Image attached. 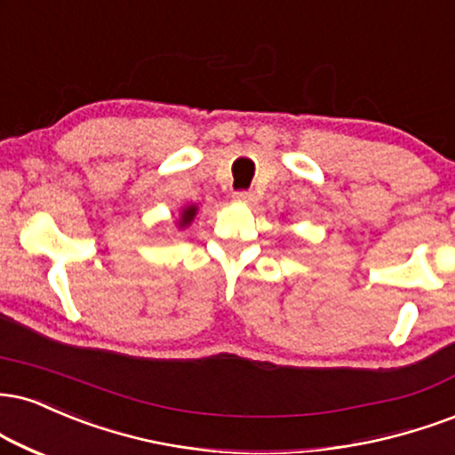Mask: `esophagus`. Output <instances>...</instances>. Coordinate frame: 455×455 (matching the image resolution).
<instances>
[{
    "label": "esophagus",
    "instance_id": "esophagus-1",
    "mask_svg": "<svg viewBox=\"0 0 455 455\" xmlns=\"http://www.w3.org/2000/svg\"><path fill=\"white\" fill-rule=\"evenodd\" d=\"M235 199L243 201V204H251L256 196H254V193H251V190H237V193H235Z\"/></svg>",
    "mask_w": 455,
    "mask_h": 455
}]
</instances>
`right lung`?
Instances as JSON below:
<instances>
[{"label":"right lung","instance_id":"obj_1","mask_svg":"<svg viewBox=\"0 0 455 455\" xmlns=\"http://www.w3.org/2000/svg\"><path fill=\"white\" fill-rule=\"evenodd\" d=\"M195 212H196V207H186L184 213H182V220H180V224H188L190 220H193Z\"/></svg>","mask_w":455,"mask_h":455}]
</instances>
